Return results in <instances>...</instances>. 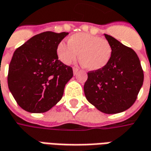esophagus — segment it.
Instances as JSON below:
<instances>
[{
  "label": "esophagus",
  "mask_w": 151,
  "mask_h": 151,
  "mask_svg": "<svg viewBox=\"0 0 151 151\" xmlns=\"http://www.w3.org/2000/svg\"><path fill=\"white\" fill-rule=\"evenodd\" d=\"M73 74H74V75H76V74L78 73V68H75V67H73Z\"/></svg>",
  "instance_id": "34e87169"
}]
</instances>
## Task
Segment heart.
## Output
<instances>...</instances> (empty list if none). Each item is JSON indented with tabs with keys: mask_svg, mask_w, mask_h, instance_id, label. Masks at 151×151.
Segmentation results:
<instances>
[{
	"mask_svg": "<svg viewBox=\"0 0 151 151\" xmlns=\"http://www.w3.org/2000/svg\"><path fill=\"white\" fill-rule=\"evenodd\" d=\"M68 45L60 42L56 48L59 60L65 65H70L78 60L83 68L90 71L103 68L110 60L112 48L105 39L88 33H76L68 38Z\"/></svg>",
	"mask_w": 151,
	"mask_h": 151,
	"instance_id": "b5f03b06",
	"label": "heart"
}]
</instances>
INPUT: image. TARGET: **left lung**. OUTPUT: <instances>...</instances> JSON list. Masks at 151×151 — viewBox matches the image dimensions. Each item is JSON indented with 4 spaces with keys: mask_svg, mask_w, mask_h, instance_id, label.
<instances>
[{
    "mask_svg": "<svg viewBox=\"0 0 151 151\" xmlns=\"http://www.w3.org/2000/svg\"><path fill=\"white\" fill-rule=\"evenodd\" d=\"M105 37L112 48L110 60L103 68L87 73L84 93L91 105L110 114L125 111L134 104L144 73L134 50L111 36Z\"/></svg>",
    "mask_w": 151,
    "mask_h": 151,
    "instance_id": "1",
    "label": "left lung"
}]
</instances>
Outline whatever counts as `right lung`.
<instances>
[{
	"label": "right lung",
	"instance_id": "obj_1",
	"mask_svg": "<svg viewBox=\"0 0 151 151\" xmlns=\"http://www.w3.org/2000/svg\"><path fill=\"white\" fill-rule=\"evenodd\" d=\"M68 32H44L14 51L9 65L8 86L17 104L30 113H44L55 105L73 75L63 64L56 48Z\"/></svg>",
	"mask_w": 151,
	"mask_h": 151
}]
</instances>
